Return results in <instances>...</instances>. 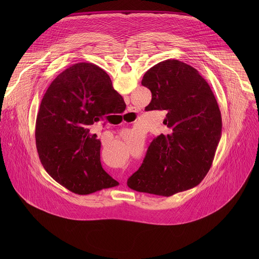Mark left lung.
Returning a JSON list of instances; mask_svg holds the SVG:
<instances>
[{
    "label": "left lung",
    "mask_w": 259,
    "mask_h": 259,
    "mask_svg": "<svg viewBox=\"0 0 259 259\" xmlns=\"http://www.w3.org/2000/svg\"><path fill=\"white\" fill-rule=\"evenodd\" d=\"M141 84L152 92L145 110H166L163 123L170 131L153 140L127 186L163 197L197 187L210 170L223 129L209 84L196 68L176 59L151 67Z\"/></svg>",
    "instance_id": "1"
}]
</instances>
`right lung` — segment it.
Instances as JSON below:
<instances>
[{
  "instance_id": "obj_1",
  "label": "right lung",
  "mask_w": 259,
  "mask_h": 259,
  "mask_svg": "<svg viewBox=\"0 0 259 259\" xmlns=\"http://www.w3.org/2000/svg\"><path fill=\"white\" fill-rule=\"evenodd\" d=\"M123 106V97L99 66L80 62L59 73L35 122L36 151L47 173L78 195L119 186L101 166V142L91 128Z\"/></svg>"
}]
</instances>
